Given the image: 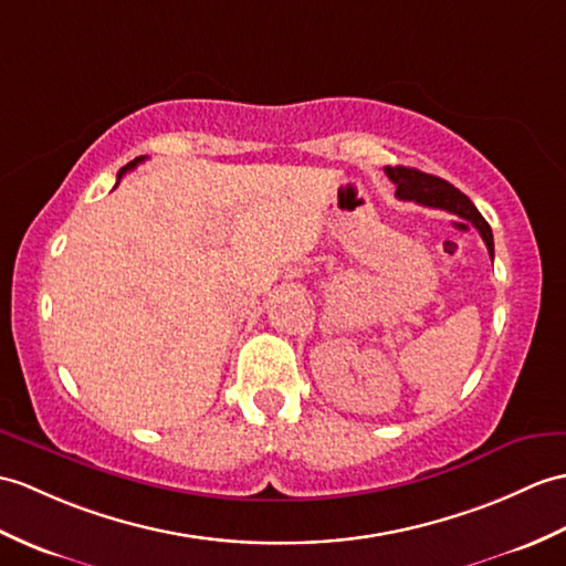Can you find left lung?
Here are the masks:
<instances>
[{
    "mask_svg": "<svg viewBox=\"0 0 566 566\" xmlns=\"http://www.w3.org/2000/svg\"><path fill=\"white\" fill-rule=\"evenodd\" d=\"M386 174L398 186L396 195L400 197V200H410V202L433 207V209H446V212L468 219L472 227L480 231L484 245H488L490 255L494 258V239H492L490 223L484 221V217L478 212V207L470 202L468 195L453 188L451 182H446L437 176L422 174V170H417V168L386 166Z\"/></svg>",
    "mask_w": 566,
    "mask_h": 566,
    "instance_id": "1",
    "label": "left lung"
}]
</instances>
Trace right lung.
Listing matches in <instances>:
<instances>
[{
	"label": "right lung",
	"instance_id": "right-lung-1",
	"mask_svg": "<svg viewBox=\"0 0 566 566\" xmlns=\"http://www.w3.org/2000/svg\"><path fill=\"white\" fill-rule=\"evenodd\" d=\"M139 161H144V156H139V159H135V161H129L125 168H120V174H117V182H120V178L127 174V170H133Z\"/></svg>",
	"mask_w": 566,
	"mask_h": 566
}]
</instances>
